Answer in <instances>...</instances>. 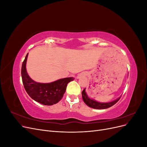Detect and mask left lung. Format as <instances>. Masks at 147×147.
<instances>
[{"label": "left lung", "mask_w": 147, "mask_h": 147, "mask_svg": "<svg viewBox=\"0 0 147 147\" xmlns=\"http://www.w3.org/2000/svg\"><path fill=\"white\" fill-rule=\"evenodd\" d=\"M82 98L84 101V103H85L88 106L90 107L96 109H105L110 107L113 106L115 105L117 102L119 100L120 97L118 98L115 100H113L110 102H107V103H100V102H98L94 100L91 99L88 97L86 91H85V88L82 91Z\"/></svg>", "instance_id": "8db88e82"}]
</instances>
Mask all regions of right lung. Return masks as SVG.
Returning <instances> with one entry per match:
<instances>
[{
	"label": "right lung",
	"instance_id": "obj_1",
	"mask_svg": "<svg viewBox=\"0 0 147 147\" xmlns=\"http://www.w3.org/2000/svg\"><path fill=\"white\" fill-rule=\"evenodd\" d=\"M28 53L22 64L21 77L26 91L29 96L43 105H52L57 103L65 93L67 84L72 81V77L59 79L49 83H37L31 79L26 69Z\"/></svg>",
	"mask_w": 147,
	"mask_h": 147
}]
</instances>
